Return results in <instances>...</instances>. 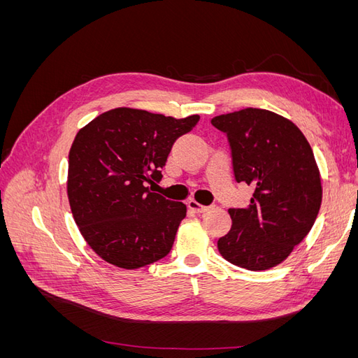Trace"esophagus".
I'll return each mask as SVG.
<instances>
[{
	"instance_id": "34e87169",
	"label": "esophagus",
	"mask_w": 358,
	"mask_h": 358,
	"mask_svg": "<svg viewBox=\"0 0 358 358\" xmlns=\"http://www.w3.org/2000/svg\"><path fill=\"white\" fill-rule=\"evenodd\" d=\"M188 208H189L191 210L196 212V213H203V212H208V210L212 208V206H203V204H200L199 201L191 199V200H188Z\"/></svg>"
}]
</instances>
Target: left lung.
<instances>
[{
	"instance_id": "8db88e82",
	"label": "left lung",
	"mask_w": 358,
	"mask_h": 358,
	"mask_svg": "<svg viewBox=\"0 0 358 358\" xmlns=\"http://www.w3.org/2000/svg\"><path fill=\"white\" fill-rule=\"evenodd\" d=\"M212 125L229 138L236 182L254 187L246 208H231L221 255L239 267L266 270L291 254L310 231L322 188L312 148L297 125L264 109L220 115Z\"/></svg>"
}]
</instances>
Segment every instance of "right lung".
Masks as SVG:
<instances>
[{
	"mask_svg": "<svg viewBox=\"0 0 358 358\" xmlns=\"http://www.w3.org/2000/svg\"><path fill=\"white\" fill-rule=\"evenodd\" d=\"M199 119L117 107L76 134L69 154L70 208L104 262L133 270L170 252L187 206L152 192L148 183L161 180L173 143Z\"/></svg>",
	"mask_w": 358,
	"mask_h": 358,
	"instance_id": "obj_1",
	"label": "right lung"
}]
</instances>
